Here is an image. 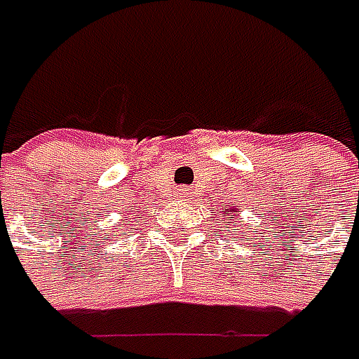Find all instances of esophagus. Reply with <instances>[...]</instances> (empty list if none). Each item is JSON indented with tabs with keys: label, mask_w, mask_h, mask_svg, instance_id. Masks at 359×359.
I'll list each match as a JSON object with an SVG mask.
<instances>
[{
	"label": "esophagus",
	"mask_w": 359,
	"mask_h": 359,
	"mask_svg": "<svg viewBox=\"0 0 359 359\" xmlns=\"http://www.w3.org/2000/svg\"><path fill=\"white\" fill-rule=\"evenodd\" d=\"M188 194H190L188 190H184V188H180V196H182V198H188Z\"/></svg>",
	"instance_id": "34e87169"
}]
</instances>
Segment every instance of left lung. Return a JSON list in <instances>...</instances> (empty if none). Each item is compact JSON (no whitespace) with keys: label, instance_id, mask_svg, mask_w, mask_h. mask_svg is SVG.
I'll return each mask as SVG.
<instances>
[{"label":"left lung","instance_id":"obj_1","mask_svg":"<svg viewBox=\"0 0 359 359\" xmlns=\"http://www.w3.org/2000/svg\"><path fill=\"white\" fill-rule=\"evenodd\" d=\"M225 223H227V225H229V223H231V222H225ZM227 225H225V227H227Z\"/></svg>","mask_w":359,"mask_h":359}]
</instances>
